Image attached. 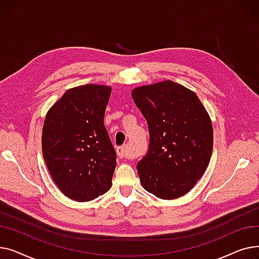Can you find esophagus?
I'll list each match as a JSON object with an SVG mask.
<instances>
[{"instance_id":"esophagus-1","label":"esophagus","mask_w":259,"mask_h":259,"mask_svg":"<svg viewBox=\"0 0 259 259\" xmlns=\"http://www.w3.org/2000/svg\"><path fill=\"white\" fill-rule=\"evenodd\" d=\"M116 153L119 157H125L127 156V149L126 146H120L116 148Z\"/></svg>"}]
</instances>
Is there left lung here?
I'll use <instances>...</instances> for the list:
<instances>
[{
    "label": "left lung",
    "instance_id": "left-lung-1",
    "mask_svg": "<svg viewBox=\"0 0 259 259\" xmlns=\"http://www.w3.org/2000/svg\"><path fill=\"white\" fill-rule=\"evenodd\" d=\"M132 99L150 134L149 150L138 164L142 186L161 199L185 195L211 158L213 129L208 112L193 91L172 80L135 88Z\"/></svg>",
    "mask_w": 259,
    "mask_h": 259
}]
</instances>
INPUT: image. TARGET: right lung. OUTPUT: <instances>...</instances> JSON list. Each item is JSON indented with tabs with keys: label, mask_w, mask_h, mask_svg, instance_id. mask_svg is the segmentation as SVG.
<instances>
[{
	"label": "right lung",
	"mask_w": 259,
	"mask_h": 259,
	"mask_svg": "<svg viewBox=\"0 0 259 259\" xmlns=\"http://www.w3.org/2000/svg\"><path fill=\"white\" fill-rule=\"evenodd\" d=\"M111 87L83 85L67 90L47 112L42 150L62 193L89 201L111 187L116 153L104 125Z\"/></svg>",
	"instance_id": "right-lung-1"
}]
</instances>
